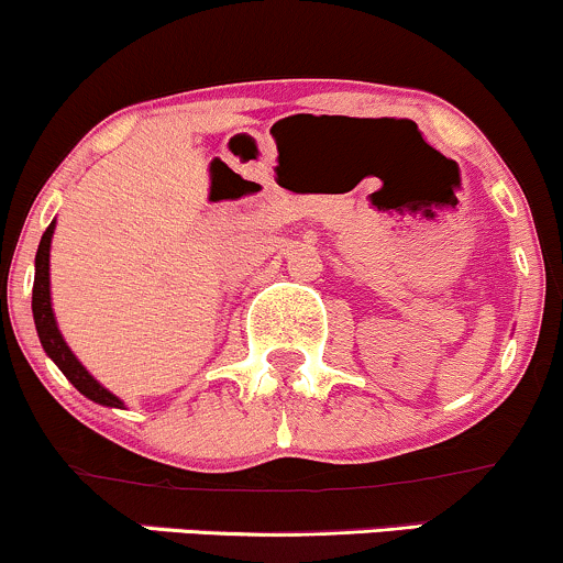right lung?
<instances>
[{"label": "right lung", "instance_id": "obj_1", "mask_svg": "<svg viewBox=\"0 0 563 563\" xmlns=\"http://www.w3.org/2000/svg\"><path fill=\"white\" fill-rule=\"evenodd\" d=\"M55 232V221L47 227L45 234L40 240V251H36V272H34V294H31V312H34L36 333H40V342L45 347L47 355L53 357L55 366L64 372L66 379L77 387L85 398H90L92 404L101 406H114V409H122V400L117 395H111L107 387L98 385L96 379L88 374V368L74 357L69 344L60 336L58 323H55L53 314V301H51V240Z\"/></svg>", "mask_w": 563, "mask_h": 563}]
</instances>
